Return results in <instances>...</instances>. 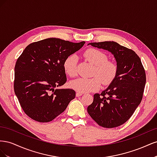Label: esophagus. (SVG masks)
Listing matches in <instances>:
<instances>
[{
    "label": "esophagus",
    "instance_id": "obj_1",
    "mask_svg": "<svg viewBox=\"0 0 157 157\" xmlns=\"http://www.w3.org/2000/svg\"><path fill=\"white\" fill-rule=\"evenodd\" d=\"M83 94L82 92H77V93H76V96L77 97H80V96H82Z\"/></svg>",
    "mask_w": 157,
    "mask_h": 157
}]
</instances>
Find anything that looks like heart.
<instances>
[{
  "mask_svg": "<svg viewBox=\"0 0 157 157\" xmlns=\"http://www.w3.org/2000/svg\"><path fill=\"white\" fill-rule=\"evenodd\" d=\"M84 56L88 62L94 65L92 75L96 77L73 80L69 83L71 88L79 92H93L100 88L101 81L103 85H108L113 81L117 74L118 67L115 62L107 60L105 53L96 48H89L85 51ZM77 58L75 55L69 56L64 61V71L71 77L77 75Z\"/></svg>",
  "mask_w": 157,
  "mask_h": 157,
  "instance_id": "heart-1",
  "label": "heart"
}]
</instances>
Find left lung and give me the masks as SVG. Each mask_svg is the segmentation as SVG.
Here are the masks:
<instances>
[{"label":"left lung","mask_w":157,"mask_h":157,"mask_svg":"<svg viewBox=\"0 0 157 157\" xmlns=\"http://www.w3.org/2000/svg\"><path fill=\"white\" fill-rule=\"evenodd\" d=\"M90 44L113 54L118 71L106 90L94 95V101L87 108L88 113L102 127L119 126L129 119L141 101L146 82L145 69L134 51L116 42H91Z\"/></svg>","instance_id":"left-lung-1"}]
</instances>
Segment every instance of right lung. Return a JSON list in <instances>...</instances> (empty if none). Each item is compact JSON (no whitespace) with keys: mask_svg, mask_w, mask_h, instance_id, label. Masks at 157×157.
<instances>
[{"mask_svg":"<svg viewBox=\"0 0 157 157\" xmlns=\"http://www.w3.org/2000/svg\"><path fill=\"white\" fill-rule=\"evenodd\" d=\"M84 43L50 38L33 42L23 50L16 63L13 88L27 116L48 122L65 110L75 92L57 88L67 81L63 63Z\"/></svg>","mask_w":157,"mask_h":157,"instance_id":"obj_1","label":"right lung"}]
</instances>
